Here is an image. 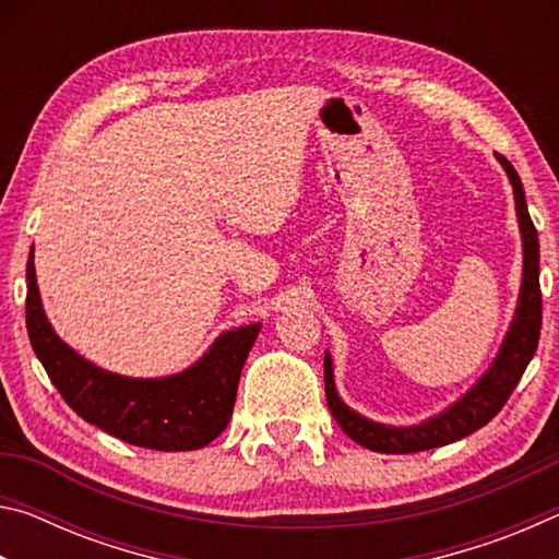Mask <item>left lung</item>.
<instances>
[{
	"label": "left lung",
	"instance_id": "left-lung-1",
	"mask_svg": "<svg viewBox=\"0 0 559 559\" xmlns=\"http://www.w3.org/2000/svg\"><path fill=\"white\" fill-rule=\"evenodd\" d=\"M498 163L503 165L506 175L513 185L515 197V214L520 226V239H523V281H520L518 306L510 328L503 337L498 355L493 357L488 370L480 374V380L471 386L466 394H461L456 402L449 404L447 409L429 416L412 427H392V424H380L357 414L355 409L340 400L335 390L333 374V357L325 353V400L335 421L340 424L349 439L357 441L359 447L377 451V453H416L468 437L480 427L493 419L503 409L508 396L523 377L525 367L533 359L540 340L543 325V296H540V243H537V231L533 219L527 214L523 182L515 173V167L508 163L503 155H496Z\"/></svg>",
	"mask_w": 559,
	"mask_h": 559
}]
</instances>
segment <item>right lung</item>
I'll use <instances>...</instances> for the list:
<instances>
[{
    "instance_id": "right-lung-1",
    "label": "right lung",
    "mask_w": 559,
    "mask_h": 559,
    "mask_svg": "<svg viewBox=\"0 0 559 559\" xmlns=\"http://www.w3.org/2000/svg\"><path fill=\"white\" fill-rule=\"evenodd\" d=\"M26 330L46 374L81 419L132 447L194 451L214 441L229 424L243 362L261 323L226 330L194 365L177 374L108 372L56 335L36 286L32 246L26 261Z\"/></svg>"
}]
</instances>
